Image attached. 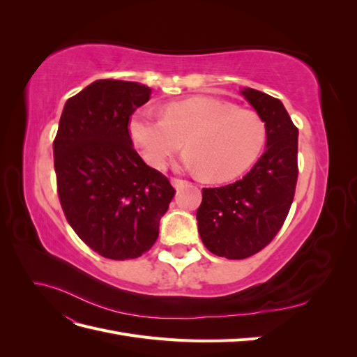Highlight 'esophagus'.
I'll return each instance as SVG.
<instances>
[{"label": "esophagus", "instance_id": "34e87169", "mask_svg": "<svg viewBox=\"0 0 357 357\" xmlns=\"http://www.w3.org/2000/svg\"><path fill=\"white\" fill-rule=\"evenodd\" d=\"M171 183H172V185H174V188H176V189H181V188H185V186H188V185H189V181H188V180L177 178V177L171 178Z\"/></svg>", "mask_w": 357, "mask_h": 357}]
</instances>
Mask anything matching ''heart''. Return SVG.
Listing matches in <instances>:
<instances>
[{
    "label": "heart",
    "mask_w": 357,
    "mask_h": 357,
    "mask_svg": "<svg viewBox=\"0 0 357 357\" xmlns=\"http://www.w3.org/2000/svg\"><path fill=\"white\" fill-rule=\"evenodd\" d=\"M128 134L147 164L159 169L185 142V165L215 181L243 174L266 142L265 122L255 110L211 96L171 101L164 116L137 110L128 119Z\"/></svg>",
    "instance_id": "b5f03b06"
}]
</instances>
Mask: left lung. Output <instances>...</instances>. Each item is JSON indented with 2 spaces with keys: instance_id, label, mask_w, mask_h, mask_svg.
Returning a JSON list of instances; mask_svg holds the SVG:
<instances>
[{
  "instance_id": "8db88e82",
  "label": "left lung",
  "mask_w": 357,
  "mask_h": 357,
  "mask_svg": "<svg viewBox=\"0 0 357 357\" xmlns=\"http://www.w3.org/2000/svg\"><path fill=\"white\" fill-rule=\"evenodd\" d=\"M244 98L266 126V150L241 180L204 188L197 211L204 245L226 259L261 252L282 229L298 181V128L282 101L247 88Z\"/></svg>"
}]
</instances>
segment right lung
<instances>
[{"mask_svg":"<svg viewBox=\"0 0 357 357\" xmlns=\"http://www.w3.org/2000/svg\"><path fill=\"white\" fill-rule=\"evenodd\" d=\"M152 89L125 80H96L71 96L53 142L63 214L79 238L114 261L149 252L176 189L137 153L128 119Z\"/></svg>","mask_w":357,"mask_h":357,"instance_id":"right-lung-1","label":"right lung"}]
</instances>
